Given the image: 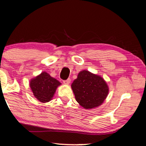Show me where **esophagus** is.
Instances as JSON below:
<instances>
[{"mask_svg": "<svg viewBox=\"0 0 146 146\" xmlns=\"http://www.w3.org/2000/svg\"><path fill=\"white\" fill-rule=\"evenodd\" d=\"M70 82H71V79H70V78H68V80H64V81H63L64 84H66V85H68V84H69V83H70Z\"/></svg>", "mask_w": 146, "mask_h": 146, "instance_id": "obj_1", "label": "esophagus"}]
</instances>
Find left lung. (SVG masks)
<instances>
[{"label": "left lung", "mask_w": 146, "mask_h": 146, "mask_svg": "<svg viewBox=\"0 0 146 146\" xmlns=\"http://www.w3.org/2000/svg\"><path fill=\"white\" fill-rule=\"evenodd\" d=\"M71 86L76 101L85 109L101 106L109 92L107 83L102 77L87 70L80 71Z\"/></svg>", "instance_id": "left-lung-1"}]
</instances>
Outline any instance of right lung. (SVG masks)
Returning a JSON list of instances; mask_svg holds the SVG:
<instances>
[{
	"mask_svg": "<svg viewBox=\"0 0 146 146\" xmlns=\"http://www.w3.org/2000/svg\"><path fill=\"white\" fill-rule=\"evenodd\" d=\"M29 84L34 98L43 103L51 101L57 88L62 84L46 71L31 78Z\"/></svg>",
	"mask_w": 146,
	"mask_h": 146,
	"instance_id": "add662e5",
	"label": "right lung"
}]
</instances>
